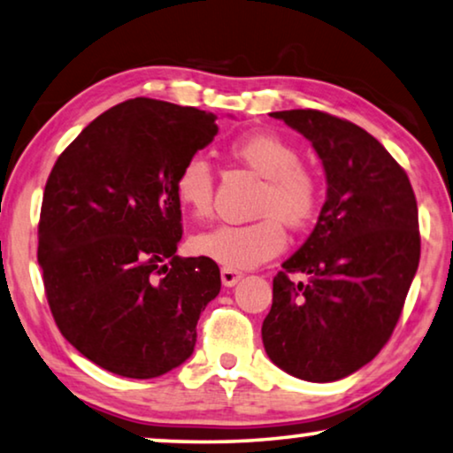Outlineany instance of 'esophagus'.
<instances>
[{"label":"esophagus","instance_id":"1","mask_svg":"<svg viewBox=\"0 0 453 453\" xmlns=\"http://www.w3.org/2000/svg\"><path fill=\"white\" fill-rule=\"evenodd\" d=\"M240 280H242V273H240V271L227 269V267L221 269V281H223V286H226V288L236 286Z\"/></svg>","mask_w":453,"mask_h":453}]
</instances>
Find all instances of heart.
I'll use <instances>...</instances> for the list:
<instances>
[{"label":"heart","instance_id":"1","mask_svg":"<svg viewBox=\"0 0 453 453\" xmlns=\"http://www.w3.org/2000/svg\"><path fill=\"white\" fill-rule=\"evenodd\" d=\"M230 155L265 178L257 203V213L263 217L250 223H221L198 234L195 250L227 269H250L283 250L288 240L283 223L303 227L315 217L321 203V182L309 165L300 164V150L275 132H250L234 138ZM173 192L190 215H209L213 172L203 155H192L180 165Z\"/></svg>","mask_w":453,"mask_h":453}]
</instances>
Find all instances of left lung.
<instances>
[{
  "instance_id": "left-lung-1",
  "label": "left lung",
  "mask_w": 453,
  "mask_h": 453,
  "mask_svg": "<svg viewBox=\"0 0 453 453\" xmlns=\"http://www.w3.org/2000/svg\"><path fill=\"white\" fill-rule=\"evenodd\" d=\"M309 138L327 201L309 240L273 277L267 357L289 375L337 381L371 363L400 321L420 258L418 207L402 165L360 126L319 110L273 111ZM289 273H306V284Z\"/></svg>"
}]
</instances>
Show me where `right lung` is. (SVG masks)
<instances>
[{
  "label": "right lung",
  "instance_id": "obj_1",
  "mask_svg": "<svg viewBox=\"0 0 453 453\" xmlns=\"http://www.w3.org/2000/svg\"><path fill=\"white\" fill-rule=\"evenodd\" d=\"M213 113L136 96L95 118L47 178L39 265L58 329L130 379L176 369L221 289L207 257H178L180 165L213 141Z\"/></svg>",
  "mask_w": 453,
  "mask_h": 453
}]
</instances>
